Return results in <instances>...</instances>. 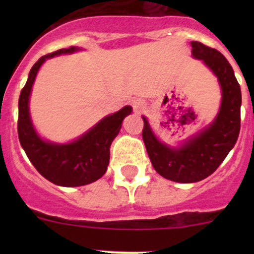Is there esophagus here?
<instances>
[{
    "label": "esophagus",
    "instance_id": "esophagus-1",
    "mask_svg": "<svg viewBox=\"0 0 254 254\" xmlns=\"http://www.w3.org/2000/svg\"><path fill=\"white\" fill-rule=\"evenodd\" d=\"M132 107H134L135 112L140 113L145 109V103L142 101H140V99H135V101H132Z\"/></svg>",
    "mask_w": 254,
    "mask_h": 254
}]
</instances>
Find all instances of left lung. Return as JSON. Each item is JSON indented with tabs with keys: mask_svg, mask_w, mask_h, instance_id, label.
Returning a JSON list of instances; mask_svg holds the SVG:
<instances>
[{
	"mask_svg": "<svg viewBox=\"0 0 254 254\" xmlns=\"http://www.w3.org/2000/svg\"><path fill=\"white\" fill-rule=\"evenodd\" d=\"M191 56L201 60L217 77L221 104L215 119L179 146L162 142L142 117V139L156 172L178 183H194L215 172L234 148L241 127V88L231 65L221 53L191 42Z\"/></svg>",
	"mask_w": 254,
	"mask_h": 254,
	"instance_id": "left-lung-1",
	"label": "left lung"
}]
</instances>
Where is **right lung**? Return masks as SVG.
Segmentation results:
<instances>
[{
	"label": "right lung",
	"mask_w": 254,
	"mask_h": 254,
	"mask_svg": "<svg viewBox=\"0 0 254 254\" xmlns=\"http://www.w3.org/2000/svg\"><path fill=\"white\" fill-rule=\"evenodd\" d=\"M79 50L82 49L71 47L42 56L33 65L18 101V137L23 150L40 175L61 187L86 186L107 172L113 140L119 134L123 120L132 112L130 106L123 107L70 142L49 141L38 134L29 112L30 93L38 71L48 59Z\"/></svg>",
	"instance_id": "obj_1"
}]
</instances>
